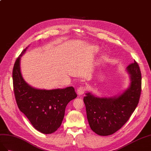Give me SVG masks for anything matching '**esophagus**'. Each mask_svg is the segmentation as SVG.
Instances as JSON below:
<instances>
[{
	"label": "esophagus",
	"mask_w": 151,
	"mask_h": 151,
	"mask_svg": "<svg viewBox=\"0 0 151 151\" xmlns=\"http://www.w3.org/2000/svg\"><path fill=\"white\" fill-rule=\"evenodd\" d=\"M86 88L84 86H80V87L77 89V93L79 95V96H81V95L83 94L85 92Z\"/></svg>",
	"instance_id": "obj_1"
}]
</instances>
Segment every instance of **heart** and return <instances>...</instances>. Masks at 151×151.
I'll return each mask as SVG.
<instances>
[{"mask_svg": "<svg viewBox=\"0 0 151 151\" xmlns=\"http://www.w3.org/2000/svg\"><path fill=\"white\" fill-rule=\"evenodd\" d=\"M97 50V48L96 47H93L92 49V51L93 52H96Z\"/></svg>", "mask_w": 151, "mask_h": 151, "instance_id": "b5f03b06", "label": "heart"}]
</instances>
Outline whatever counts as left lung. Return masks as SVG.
<instances>
[{"instance_id": "obj_1", "label": "left lung", "mask_w": 151, "mask_h": 151, "mask_svg": "<svg viewBox=\"0 0 151 151\" xmlns=\"http://www.w3.org/2000/svg\"><path fill=\"white\" fill-rule=\"evenodd\" d=\"M130 87L118 97L100 98L86 93L83 101L87 119L92 130L97 135L113 134L125 124L139 104L142 90V76L138 63L129 64Z\"/></svg>"}]
</instances>
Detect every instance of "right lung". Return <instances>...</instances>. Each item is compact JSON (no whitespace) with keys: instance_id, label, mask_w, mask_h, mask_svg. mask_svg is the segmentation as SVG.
<instances>
[{"instance_id":"1","label":"right lung","mask_w":151,"mask_h":151,"mask_svg":"<svg viewBox=\"0 0 151 151\" xmlns=\"http://www.w3.org/2000/svg\"><path fill=\"white\" fill-rule=\"evenodd\" d=\"M25 51L26 49L16 59L12 70L17 105L37 130L50 134L61 126L67 104L77 94L73 87L49 90L30 87L23 80L20 71V58Z\"/></svg>"}]
</instances>
